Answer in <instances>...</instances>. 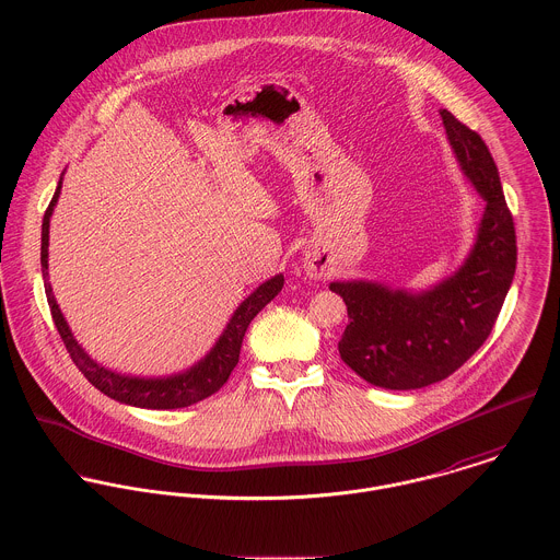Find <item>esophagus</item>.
<instances>
[{
	"label": "esophagus",
	"instance_id": "esophagus-1",
	"mask_svg": "<svg viewBox=\"0 0 560 560\" xmlns=\"http://www.w3.org/2000/svg\"><path fill=\"white\" fill-rule=\"evenodd\" d=\"M304 269H306V273L311 276V278H323L325 276V271H327V265H323L320 260H315V258H308L306 262H304Z\"/></svg>",
	"mask_w": 560,
	"mask_h": 560
}]
</instances>
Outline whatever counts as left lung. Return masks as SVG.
<instances>
[{
    "instance_id": "left-lung-1",
    "label": "left lung",
    "mask_w": 560,
    "mask_h": 560,
    "mask_svg": "<svg viewBox=\"0 0 560 560\" xmlns=\"http://www.w3.org/2000/svg\"><path fill=\"white\" fill-rule=\"evenodd\" d=\"M440 116L455 160L485 202L464 262L427 289L364 278L329 282L349 315L338 342L342 362L386 390L431 386L470 360L491 334L515 276V226L493 158L479 133L448 109Z\"/></svg>"
}]
</instances>
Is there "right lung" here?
<instances>
[{"label":"right lung","mask_w":560,"mask_h":560,"mask_svg":"<svg viewBox=\"0 0 560 560\" xmlns=\"http://www.w3.org/2000/svg\"><path fill=\"white\" fill-rule=\"evenodd\" d=\"M62 178H65V172L58 180L56 194H54L49 209L45 211V218H43L40 265H43V280H45V293H47V302L51 308V317L56 320V327H58L73 362L83 373V377L96 390L107 395L109 399L131 405V407H142V409L187 407V405H194V402L207 399L213 393H218L226 384V380L231 377L233 369L240 362L241 342H243L247 325L282 291L284 276L276 273L269 280H265L262 284H258L241 302L237 311L231 315V319L222 329L215 345L191 366H187L178 373H172V375H160V377H142V375L118 373L114 369H107L101 362H96L81 347L80 340L75 338L73 329L69 327V323L65 319V315L56 302V295H54V289L49 282V224H51V215H54V209H56L60 191H62Z\"/></svg>","instance_id":"1"}]
</instances>
